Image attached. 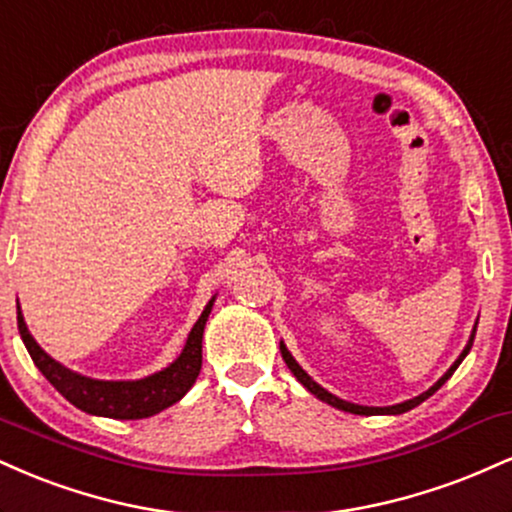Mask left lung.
<instances>
[{
	"instance_id": "8db88e82",
	"label": "left lung",
	"mask_w": 512,
	"mask_h": 512,
	"mask_svg": "<svg viewBox=\"0 0 512 512\" xmlns=\"http://www.w3.org/2000/svg\"><path fill=\"white\" fill-rule=\"evenodd\" d=\"M474 333H477V323H474V330H472V335H470V342H467L465 345V350H462V354L458 359H455V364L450 366V369L446 371V374H443L441 378H438V381L434 383V386H431L429 390H426V393H422V395H417V398H412V400H405V402H400V405H390V407H364V405H354V402H347V400H340V398H335L333 393H328L326 388H321L318 386V383L314 381V378H311L309 374H306V371L302 369V366H299L297 362H294V357L290 354V350H287L285 347V342H280V352H282V359H285V364H287V369L292 371L294 376H297V381L302 383V386L309 390L311 395H316L318 400H323V402H328L330 407H335V410H342V412H350V414H402V412H407V410H412V407H417V405H422V402L426 400V398H431V395L436 393L438 388L443 386V383L448 381L450 376L455 374V369H458V366L462 364V359L467 357V352L472 350V342H474Z\"/></svg>"
}]
</instances>
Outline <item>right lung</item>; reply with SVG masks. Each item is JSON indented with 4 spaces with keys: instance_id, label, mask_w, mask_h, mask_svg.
Masks as SVG:
<instances>
[{
    "instance_id": "1",
    "label": "right lung",
    "mask_w": 512,
    "mask_h": 512,
    "mask_svg": "<svg viewBox=\"0 0 512 512\" xmlns=\"http://www.w3.org/2000/svg\"><path fill=\"white\" fill-rule=\"evenodd\" d=\"M213 302L215 297L210 299L206 309H203V314L198 316L189 338H186L182 354H179L167 369H162L153 376L138 378V381H98V378L81 376L76 374V371L66 369V366L59 362H54L50 354L33 340V335L28 333V326L21 314V306H16L18 333H21L23 345H26L35 366L42 371V376H45L47 381L71 402V405L78 407V410L95 414V417L110 419H146L182 400L184 395L189 393V388L196 383L203 362V328H206Z\"/></svg>"
}]
</instances>
